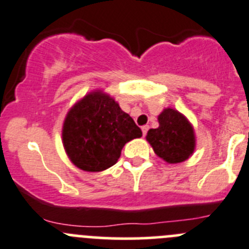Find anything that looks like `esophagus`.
Returning a JSON list of instances; mask_svg holds the SVG:
<instances>
[{"label": "esophagus", "mask_w": 249, "mask_h": 249, "mask_svg": "<svg viewBox=\"0 0 249 249\" xmlns=\"http://www.w3.org/2000/svg\"><path fill=\"white\" fill-rule=\"evenodd\" d=\"M148 129H149V126H148V125H143V126L141 127V130H142V134H143V136H146V134H147V131H148Z\"/></svg>", "instance_id": "1"}]
</instances>
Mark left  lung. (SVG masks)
Listing matches in <instances>:
<instances>
[{
    "label": "left lung",
    "mask_w": 249,
    "mask_h": 249,
    "mask_svg": "<svg viewBox=\"0 0 249 249\" xmlns=\"http://www.w3.org/2000/svg\"><path fill=\"white\" fill-rule=\"evenodd\" d=\"M159 126L149 129L146 140L154 153L168 164L187 160L196 148V135L190 120L173 108H164L158 115Z\"/></svg>",
    "instance_id": "8db88e82"
}]
</instances>
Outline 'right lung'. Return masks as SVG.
<instances>
[{
	"label": "right lung",
	"mask_w": 249,
	"mask_h": 249,
	"mask_svg": "<svg viewBox=\"0 0 249 249\" xmlns=\"http://www.w3.org/2000/svg\"><path fill=\"white\" fill-rule=\"evenodd\" d=\"M141 136L134 119L100 89L86 93L68 110L62 129L68 158L90 173L114 165L125 143Z\"/></svg>",
	"instance_id": "right-lung-1"
}]
</instances>
